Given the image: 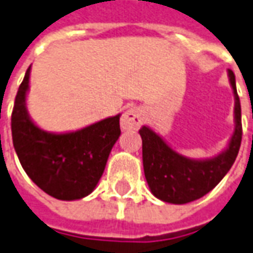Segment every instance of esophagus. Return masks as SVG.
Wrapping results in <instances>:
<instances>
[{
  "label": "esophagus",
  "mask_w": 253,
  "mask_h": 253,
  "mask_svg": "<svg viewBox=\"0 0 253 253\" xmlns=\"http://www.w3.org/2000/svg\"><path fill=\"white\" fill-rule=\"evenodd\" d=\"M141 125H142V112L139 108L127 109L122 116V130H137Z\"/></svg>",
  "instance_id": "1"
}]
</instances>
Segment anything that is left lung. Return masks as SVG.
Here are the masks:
<instances>
[{"mask_svg":"<svg viewBox=\"0 0 253 253\" xmlns=\"http://www.w3.org/2000/svg\"><path fill=\"white\" fill-rule=\"evenodd\" d=\"M234 94V131L223 151L213 157L192 159L172 149L149 126L139 128L142 138V163L148 186L159 200L186 204L211 192L229 172L238 155L243 137L241 105L236 89V77L227 70Z\"/></svg>","mask_w":253,"mask_h":253,"instance_id":"obj_1","label":"left lung"}]
</instances>
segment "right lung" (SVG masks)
Masks as SVG:
<instances>
[{
  "label": "right lung",
  "instance_id": "add662e5",
  "mask_svg": "<svg viewBox=\"0 0 253 253\" xmlns=\"http://www.w3.org/2000/svg\"><path fill=\"white\" fill-rule=\"evenodd\" d=\"M28 67L12 112V139L31 181L54 199L72 201L89 196L101 178L109 153L121 135V114L75 131L41 128L28 114Z\"/></svg>",
  "mask_w": 253,
  "mask_h": 253
}]
</instances>
